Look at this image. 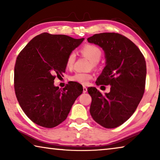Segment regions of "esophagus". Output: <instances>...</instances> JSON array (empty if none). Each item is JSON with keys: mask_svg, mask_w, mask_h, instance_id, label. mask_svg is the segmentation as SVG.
Here are the masks:
<instances>
[{"mask_svg": "<svg viewBox=\"0 0 160 160\" xmlns=\"http://www.w3.org/2000/svg\"><path fill=\"white\" fill-rule=\"evenodd\" d=\"M82 89H83V93H85V92H88V88H87L86 87L83 86Z\"/></svg>", "mask_w": 160, "mask_h": 160, "instance_id": "34e87169", "label": "esophagus"}]
</instances>
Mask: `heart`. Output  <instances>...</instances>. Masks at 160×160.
Returning a JSON list of instances; mask_svg holds the SVG:
<instances>
[{
	"mask_svg": "<svg viewBox=\"0 0 160 160\" xmlns=\"http://www.w3.org/2000/svg\"><path fill=\"white\" fill-rule=\"evenodd\" d=\"M80 52L83 56L90 59L91 63L90 66L92 68L97 67L99 61L102 55L101 48L93 44H85L81 48ZM75 58H76V56L74 52H71L68 54L66 62V66L68 69L72 68L75 62ZM92 78V75L91 73L78 72L72 75L70 77V80L72 82H76L82 85H87Z\"/></svg>",
	"mask_w": 160,
	"mask_h": 160,
	"instance_id": "obj_1",
	"label": "heart"
}]
</instances>
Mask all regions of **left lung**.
Listing matches in <instances>:
<instances>
[{
    "label": "left lung",
    "mask_w": 160,
    "mask_h": 160,
    "mask_svg": "<svg viewBox=\"0 0 160 160\" xmlns=\"http://www.w3.org/2000/svg\"><path fill=\"white\" fill-rule=\"evenodd\" d=\"M88 41L102 47L107 60L96 85L111 86L104 94L95 88H88L90 114L104 128H116L131 117L142 98L147 72L144 56L133 42L118 33L96 34Z\"/></svg>",
    "instance_id": "obj_1"
}]
</instances>
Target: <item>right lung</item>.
<instances>
[{
    "mask_svg": "<svg viewBox=\"0 0 160 160\" xmlns=\"http://www.w3.org/2000/svg\"><path fill=\"white\" fill-rule=\"evenodd\" d=\"M85 39L44 32L34 37L16 59L15 95L27 116L44 128H53L66 120L82 93V86L70 82L61 90L54 79L63 76L68 56Z\"/></svg>",
    "mask_w": 160,
    "mask_h": 160,
    "instance_id": "add662e5",
    "label": "right lung"
}]
</instances>
